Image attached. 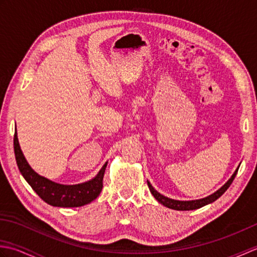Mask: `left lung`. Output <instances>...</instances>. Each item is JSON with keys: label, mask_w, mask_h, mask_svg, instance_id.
Returning a JSON list of instances; mask_svg holds the SVG:
<instances>
[{"label": "left lung", "mask_w": 257, "mask_h": 257, "mask_svg": "<svg viewBox=\"0 0 257 257\" xmlns=\"http://www.w3.org/2000/svg\"><path fill=\"white\" fill-rule=\"evenodd\" d=\"M238 171V168L236 169V171L234 172L233 176L231 177V179L228 180V181L223 185V187L217 190L215 193H213L209 196H206L204 199H201V200H194V201H178V200H172V199H169L167 196L160 194L158 191H156L154 189V187L150 184V182H148V187L150 192L152 193V195L155 196V198L158 200V202H160L161 204H163L165 206L169 207V209H172V210H178V211H190V210H196V209H200V207L204 206L209 203H212V202H214L215 200H217L220 198V196L225 192V191L230 188V185L232 184L234 178L236 177V173Z\"/></svg>", "instance_id": "8db88e82"}]
</instances>
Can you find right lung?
Masks as SVG:
<instances>
[{
    "label": "right lung",
    "instance_id": "right-lung-1",
    "mask_svg": "<svg viewBox=\"0 0 257 257\" xmlns=\"http://www.w3.org/2000/svg\"><path fill=\"white\" fill-rule=\"evenodd\" d=\"M14 154L22 176L24 177L27 183L31 185L38 196L50 205L61 207L83 206L94 201L101 192L103 174H105L107 162L100 169L97 176L90 181L75 185H64L38 176L29 166L23 154H22L16 132L14 134Z\"/></svg>",
    "mask_w": 257,
    "mask_h": 257
}]
</instances>
